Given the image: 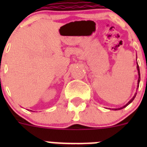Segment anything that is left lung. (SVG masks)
<instances>
[{
    "label": "left lung",
    "instance_id": "left-lung-1",
    "mask_svg": "<svg viewBox=\"0 0 147 147\" xmlns=\"http://www.w3.org/2000/svg\"><path fill=\"white\" fill-rule=\"evenodd\" d=\"M137 64H138V62H137ZM137 69H138V86H139L140 80H141V77H140V70H139V66H138V65H137ZM136 94H137V93H136V94H135V96H133V97H132V99H131L130 101H129V102L127 104V105H124V107H121V108H119V109H115V110H121V109H122V108H124V107H127V105H129V104H130L131 102H132V101H133V100H134V98H135V97H136Z\"/></svg>",
    "mask_w": 147,
    "mask_h": 147
}]
</instances>
